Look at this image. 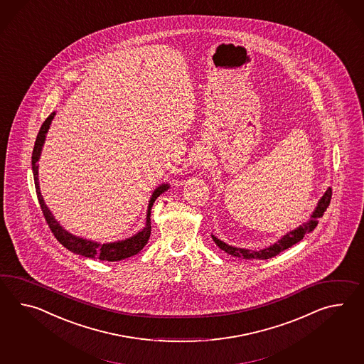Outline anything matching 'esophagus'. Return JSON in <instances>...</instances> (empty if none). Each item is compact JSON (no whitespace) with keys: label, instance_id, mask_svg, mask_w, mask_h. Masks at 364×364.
I'll return each mask as SVG.
<instances>
[{"label":"esophagus","instance_id":"34e87169","mask_svg":"<svg viewBox=\"0 0 364 364\" xmlns=\"http://www.w3.org/2000/svg\"><path fill=\"white\" fill-rule=\"evenodd\" d=\"M195 163L197 167H203V166H208L209 160H208V154L205 152L204 149H200L197 151L195 156Z\"/></svg>","mask_w":364,"mask_h":364}]
</instances>
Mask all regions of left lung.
Here are the masks:
<instances>
[{
  "label": "left lung",
  "mask_w": 364,
  "mask_h": 364,
  "mask_svg": "<svg viewBox=\"0 0 364 364\" xmlns=\"http://www.w3.org/2000/svg\"><path fill=\"white\" fill-rule=\"evenodd\" d=\"M330 200H331V188H328V191L319 198L317 206L311 212L309 221L304 222L302 225L297 226L294 230L288 231L287 234H284L280 240H276L274 245H271V246H268L266 248H262V250H257V251L250 250V248H240L235 247V246H230V245L222 242L221 240H218L217 237H214L213 234H212V238H213L214 243L218 247L223 250L225 252H228L231 257L266 260V259H269V257L279 255L282 251L287 250V248L292 247L293 245L299 243L306 234H309L311 231L314 230L316 226L318 225L319 217H322L323 213H325V210L328 209Z\"/></svg>",
  "instance_id": "obj_1"
}]
</instances>
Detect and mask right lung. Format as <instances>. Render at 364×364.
<instances>
[{
	"mask_svg": "<svg viewBox=\"0 0 364 364\" xmlns=\"http://www.w3.org/2000/svg\"><path fill=\"white\" fill-rule=\"evenodd\" d=\"M55 114L56 113L53 112L50 116L47 117V119L42 124V127H41V130L38 133V136H36L34 150H33V158H31L36 196H38V200H39V204H41V208H42V212H43V215H45L46 221H47L50 229L53 231L55 238L59 240L64 247L70 250L73 254H77V255H81V257H90V259H100V260H107V262H118V260H124L126 257L136 255L147 245V242L150 240V217L152 205H154L155 200L161 193L168 191L171 186L169 184H160L159 186L155 188V191L151 195L149 206H147L146 225H144L142 230H139L136 234H134L133 237L126 238V240H116V242H109V243H100V242L85 240V238H81V237H77V235H73L70 231L65 230L62 225L55 220L51 210L46 205L43 196L41 193V188H39V178H38L39 164H38V161L41 159L42 149H43V144L46 142V135L48 133L50 124L53 122Z\"/></svg>",
	"mask_w": 364,
	"mask_h": 364,
	"instance_id": "right-lung-1",
	"label": "right lung"
}]
</instances>
